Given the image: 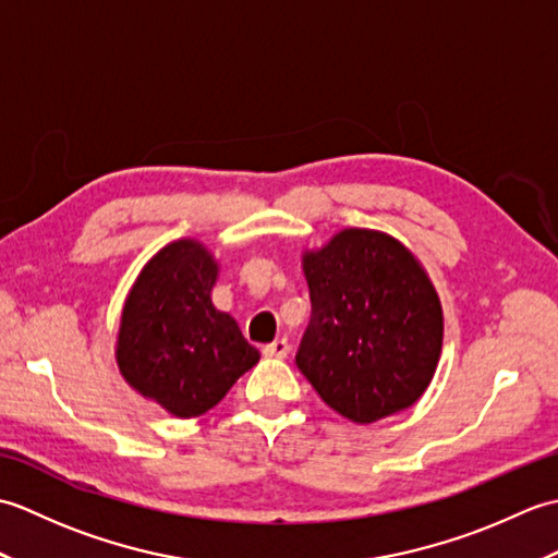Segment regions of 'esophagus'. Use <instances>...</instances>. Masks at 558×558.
Instances as JSON below:
<instances>
[{
    "label": "esophagus",
    "mask_w": 558,
    "mask_h": 558,
    "mask_svg": "<svg viewBox=\"0 0 558 558\" xmlns=\"http://www.w3.org/2000/svg\"><path fill=\"white\" fill-rule=\"evenodd\" d=\"M264 354H266V357L286 360L288 354H290V342H288V338H278V340H272L270 345H266V348H264Z\"/></svg>",
    "instance_id": "34e87169"
}]
</instances>
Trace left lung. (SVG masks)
Listing matches in <instances>:
<instances>
[{
    "label": "left lung",
    "mask_w": 558,
    "mask_h": 558,
    "mask_svg": "<svg viewBox=\"0 0 558 558\" xmlns=\"http://www.w3.org/2000/svg\"><path fill=\"white\" fill-rule=\"evenodd\" d=\"M312 318L300 372L357 424L408 410L432 384L444 312L422 264L396 236L348 228L302 254Z\"/></svg>",
    "instance_id": "1"
}]
</instances>
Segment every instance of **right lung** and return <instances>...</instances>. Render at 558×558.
Here are the masks:
<instances>
[{"label":"right lung","instance_id":"right-lung-1","mask_svg":"<svg viewBox=\"0 0 558 558\" xmlns=\"http://www.w3.org/2000/svg\"><path fill=\"white\" fill-rule=\"evenodd\" d=\"M218 260L196 240L153 256L129 290L117 333L124 381L174 417H198L258 362L240 326L210 302Z\"/></svg>","mask_w":558,"mask_h":558}]
</instances>
